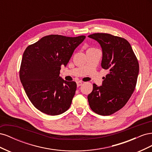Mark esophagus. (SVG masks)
I'll return each mask as SVG.
<instances>
[{"mask_svg":"<svg viewBox=\"0 0 152 152\" xmlns=\"http://www.w3.org/2000/svg\"><path fill=\"white\" fill-rule=\"evenodd\" d=\"M82 84V81H77V87H79V86H80Z\"/></svg>","mask_w":152,"mask_h":152,"instance_id":"esophagus-1","label":"esophagus"}]
</instances>
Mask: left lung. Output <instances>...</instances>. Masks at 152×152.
<instances>
[{
    "instance_id": "8db88e82",
    "label": "left lung",
    "mask_w": 152,
    "mask_h": 152,
    "mask_svg": "<svg viewBox=\"0 0 152 152\" xmlns=\"http://www.w3.org/2000/svg\"><path fill=\"white\" fill-rule=\"evenodd\" d=\"M100 44L102 67L109 73L102 86L93 84L87 96L90 108L101 115H110L121 110L129 99L136 87L139 63L131 44L124 38L108 34L88 36Z\"/></svg>"
}]
</instances>
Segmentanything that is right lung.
Here are the masks:
<instances>
[{"mask_svg":"<svg viewBox=\"0 0 152 152\" xmlns=\"http://www.w3.org/2000/svg\"><path fill=\"white\" fill-rule=\"evenodd\" d=\"M85 35L70 37L49 35L26 48L23 54L20 78L34 107L47 115H58L70 108L77 84L59 77Z\"/></svg>","mask_w":152,"mask_h":152,"instance_id":"1","label":"right lung"}]
</instances>
